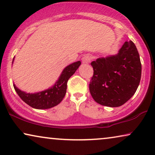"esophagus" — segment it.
Here are the masks:
<instances>
[{
    "label": "esophagus",
    "instance_id": "esophagus-1",
    "mask_svg": "<svg viewBox=\"0 0 155 155\" xmlns=\"http://www.w3.org/2000/svg\"><path fill=\"white\" fill-rule=\"evenodd\" d=\"M91 59H92V58H91L90 56L85 55V56H84L82 58V62L84 64H87V63H89L91 61Z\"/></svg>",
    "mask_w": 155,
    "mask_h": 155
}]
</instances>
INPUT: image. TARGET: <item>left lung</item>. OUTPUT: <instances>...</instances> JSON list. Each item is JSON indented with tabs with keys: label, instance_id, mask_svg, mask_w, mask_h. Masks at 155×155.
I'll list each match as a JSON object with an SVG mask.
<instances>
[{
	"label": "left lung",
	"instance_id": "8db88e82",
	"mask_svg": "<svg viewBox=\"0 0 155 155\" xmlns=\"http://www.w3.org/2000/svg\"><path fill=\"white\" fill-rule=\"evenodd\" d=\"M91 65L94 75L90 92L96 102L118 107L134 95L140 81L142 65L132 41L125 42L117 54L97 58Z\"/></svg>",
	"mask_w": 155,
	"mask_h": 155
}]
</instances>
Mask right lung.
<instances>
[{"label":"right lung","instance_id":"add662e5","mask_svg":"<svg viewBox=\"0 0 155 155\" xmlns=\"http://www.w3.org/2000/svg\"><path fill=\"white\" fill-rule=\"evenodd\" d=\"M80 64L81 62L78 61L65 67L58 80L55 82L54 85L47 90L36 93H27L20 90L17 87L15 84H13L15 90L23 101L34 109H50L58 105L64 98L66 93L68 80L75 73Z\"/></svg>","mask_w":155,"mask_h":155}]
</instances>
